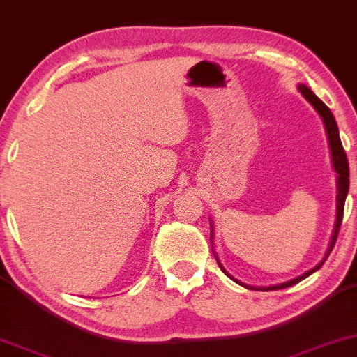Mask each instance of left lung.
<instances>
[{
  "label": "left lung",
  "mask_w": 357,
  "mask_h": 357,
  "mask_svg": "<svg viewBox=\"0 0 357 357\" xmlns=\"http://www.w3.org/2000/svg\"><path fill=\"white\" fill-rule=\"evenodd\" d=\"M297 89L301 91V94L303 98L307 99L308 102L312 104L313 109L318 112V116L321 117L323 121V126H325V132H326V139H328V146H330V155H331V165H333V169L336 171V220H335V228H333V234H331V238H330V245H328V250L325 256H323V259L318 263L315 268L305 271V273L297 275V278L291 279V281L287 282H281V284H274V286H268V287H256V286H246V284L240 282L238 279L231 278L230 274L227 273L225 268H223L220 261H218L217 255V263L220 266V269L225 273L228 278L231 279V281H235L236 284H240V286L243 287H248L253 291V289H258V291H278V289H286V287H291L294 284L303 281V279L308 278V275L315 273L323 266L325 263L328 255L331 253V250H333V246L336 243V236H338V231H340V227H341V220H343V211H344V201H346V196H348V191H349V165H348V158H346V153H344V149L343 145H341V139H340V132H338V126H336V121L333 117V114H331L330 109L325 106V102L321 101V99H318L315 94L310 88H307L305 84H297ZM213 234V225H212V220H211V241H212V235Z\"/></svg>",
  "instance_id": "1"
}]
</instances>
